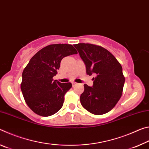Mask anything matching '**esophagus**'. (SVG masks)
Segmentation results:
<instances>
[{"label":"esophagus","instance_id":"1","mask_svg":"<svg viewBox=\"0 0 149 149\" xmlns=\"http://www.w3.org/2000/svg\"><path fill=\"white\" fill-rule=\"evenodd\" d=\"M72 86L73 87H74V86H75V85L78 84H77V83H75V82H72Z\"/></svg>","mask_w":149,"mask_h":149}]
</instances>
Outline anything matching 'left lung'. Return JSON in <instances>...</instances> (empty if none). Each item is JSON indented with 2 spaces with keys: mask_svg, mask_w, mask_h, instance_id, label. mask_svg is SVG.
<instances>
[{
  "mask_svg": "<svg viewBox=\"0 0 149 149\" xmlns=\"http://www.w3.org/2000/svg\"><path fill=\"white\" fill-rule=\"evenodd\" d=\"M86 67L87 75H95L92 87L84 85L80 102L85 109L96 115L110 111L122 95L125 77L122 67L107 49L100 46L74 45Z\"/></svg>",
  "mask_w": 149,
  "mask_h": 149,
  "instance_id": "obj_1",
  "label": "left lung"
}]
</instances>
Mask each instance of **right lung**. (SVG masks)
Returning <instances> with one entry per match:
<instances>
[{
    "label": "right lung",
    "mask_w": 149,
    "mask_h": 149,
    "mask_svg": "<svg viewBox=\"0 0 149 149\" xmlns=\"http://www.w3.org/2000/svg\"><path fill=\"white\" fill-rule=\"evenodd\" d=\"M72 45L54 44L37 52L22 73L21 90L25 101L35 114L50 116L62 107L71 83H60L53 77L64 57L76 54Z\"/></svg>",
    "instance_id": "1"
}]
</instances>
